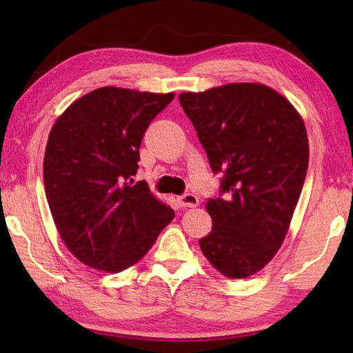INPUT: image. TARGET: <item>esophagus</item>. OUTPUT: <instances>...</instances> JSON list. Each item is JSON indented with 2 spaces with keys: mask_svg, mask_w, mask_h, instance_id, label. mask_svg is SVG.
<instances>
[{
  "mask_svg": "<svg viewBox=\"0 0 353 353\" xmlns=\"http://www.w3.org/2000/svg\"><path fill=\"white\" fill-rule=\"evenodd\" d=\"M178 202H180L181 207H197V204H199V197L192 194V192H185V194L178 197Z\"/></svg>",
  "mask_w": 353,
  "mask_h": 353,
  "instance_id": "1",
  "label": "esophagus"
}]
</instances>
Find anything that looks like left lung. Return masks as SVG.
Returning a JSON list of instances; mask_svg holds the SVG:
<instances>
[{
  "label": "left lung",
  "instance_id": "1",
  "mask_svg": "<svg viewBox=\"0 0 353 353\" xmlns=\"http://www.w3.org/2000/svg\"><path fill=\"white\" fill-rule=\"evenodd\" d=\"M180 104L221 176L207 202L214 225L199 239L202 254L226 278H248L286 238L307 176L305 125L288 99L257 83L181 93Z\"/></svg>",
  "mask_w": 353,
  "mask_h": 353
}]
</instances>
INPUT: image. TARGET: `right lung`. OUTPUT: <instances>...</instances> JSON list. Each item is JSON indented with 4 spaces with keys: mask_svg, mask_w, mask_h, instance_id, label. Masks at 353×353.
<instances>
[{
    "mask_svg": "<svg viewBox=\"0 0 353 353\" xmlns=\"http://www.w3.org/2000/svg\"><path fill=\"white\" fill-rule=\"evenodd\" d=\"M173 98L104 86L77 99L51 130L48 205L67 249L91 268L132 267L175 216L146 183H133L144 132Z\"/></svg>",
    "mask_w": 353,
    "mask_h": 353,
    "instance_id": "add662e5",
    "label": "right lung"
}]
</instances>
